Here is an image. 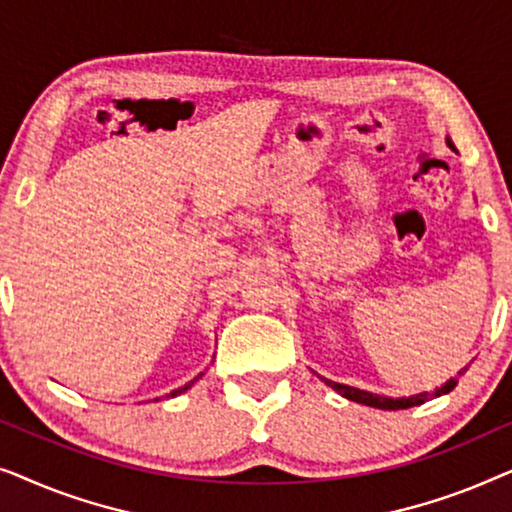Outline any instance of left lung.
<instances>
[{
    "mask_svg": "<svg viewBox=\"0 0 512 512\" xmlns=\"http://www.w3.org/2000/svg\"><path fill=\"white\" fill-rule=\"evenodd\" d=\"M447 142V146H450L452 151H457L454 149V144H452V139L447 137L445 139ZM466 370V368H464ZM464 370H461V373H464ZM459 373V375H461ZM317 375V373H314ZM321 382L324 384H328V387H331L333 391H338L340 396H345L347 401H354V403H361V405H368V408H377V410H405V408H415V405H422L424 401H429V398H438V396H443V394H450V391L457 387V377H452V380H447L443 387H438L436 391H433V394H429V391H424V394H415V396H401V398H391V396H382V394H373V391H366V389H356V387H349V384H340V382H333V380H326V377H321V375H317Z\"/></svg>",
    "mask_w": 512,
    "mask_h": 512,
    "instance_id": "left-lung-1",
    "label": "left lung"
}]
</instances>
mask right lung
Masks as SVG:
<instances>
[{
	"label": "right lung",
	"instance_id": "obj_1",
	"mask_svg": "<svg viewBox=\"0 0 512 512\" xmlns=\"http://www.w3.org/2000/svg\"><path fill=\"white\" fill-rule=\"evenodd\" d=\"M202 375H205V373H200L198 377H193V380H191V382H188V384H184V387H179V389H174V391H170V394H165V398H174V396L184 394V391H188V389H191V387H193V384H195V382H198ZM156 401H158V398H156Z\"/></svg>",
	"mask_w": 512,
	"mask_h": 512
}]
</instances>
